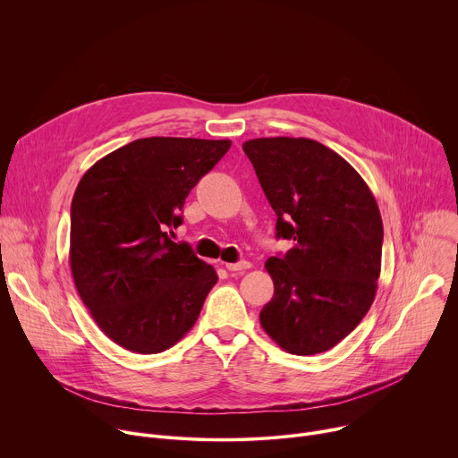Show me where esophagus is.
<instances>
[{"label":"esophagus","instance_id":"1","mask_svg":"<svg viewBox=\"0 0 458 458\" xmlns=\"http://www.w3.org/2000/svg\"><path fill=\"white\" fill-rule=\"evenodd\" d=\"M250 267L251 265L248 263V260H239V263H226V270H230V272H244Z\"/></svg>","mask_w":458,"mask_h":458}]
</instances>
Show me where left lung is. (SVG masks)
<instances>
[{
	"instance_id": "left-lung-1",
	"label": "left lung",
	"mask_w": 458,
	"mask_h": 458,
	"mask_svg": "<svg viewBox=\"0 0 458 458\" xmlns=\"http://www.w3.org/2000/svg\"><path fill=\"white\" fill-rule=\"evenodd\" d=\"M270 207L279 239L270 257L274 297L260 326L288 353L339 344L368 313L380 276L382 219L371 190L332 148L306 138H259L242 145Z\"/></svg>"
}]
</instances>
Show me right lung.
<instances>
[{
	"instance_id": "obj_1",
	"label": "right lung",
	"mask_w": 458,
	"mask_h": 458,
	"mask_svg": "<svg viewBox=\"0 0 458 458\" xmlns=\"http://www.w3.org/2000/svg\"><path fill=\"white\" fill-rule=\"evenodd\" d=\"M228 140L145 138L87 170L71 208V270L103 334L134 353H159L198 320L217 283L214 267L168 230L190 190Z\"/></svg>"
}]
</instances>
